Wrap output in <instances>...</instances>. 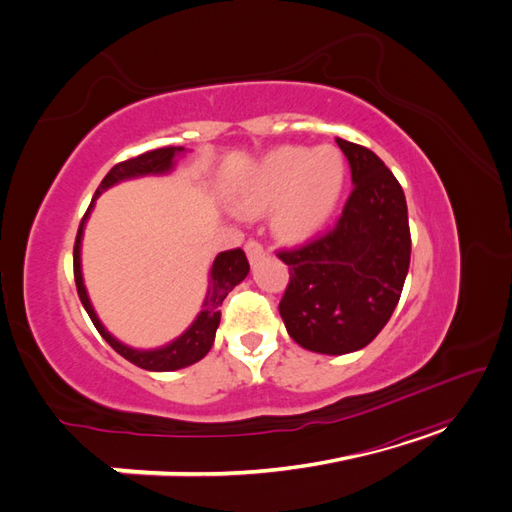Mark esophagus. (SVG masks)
<instances>
[{"label": "esophagus", "mask_w": 512, "mask_h": 512, "mask_svg": "<svg viewBox=\"0 0 512 512\" xmlns=\"http://www.w3.org/2000/svg\"><path fill=\"white\" fill-rule=\"evenodd\" d=\"M245 254H247V258H250V260L254 262L256 258H260L262 254H265V247H262V243H260V241L250 239V241L245 243Z\"/></svg>", "instance_id": "obj_1"}]
</instances>
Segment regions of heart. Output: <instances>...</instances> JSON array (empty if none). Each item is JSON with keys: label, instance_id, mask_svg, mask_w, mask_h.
I'll return each mask as SVG.
<instances>
[{"label": "heart", "instance_id": "b5f03b06", "mask_svg": "<svg viewBox=\"0 0 512 512\" xmlns=\"http://www.w3.org/2000/svg\"><path fill=\"white\" fill-rule=\"evenodd\" d=\"M346 181V164L331 145L307 149L284 145L269 151L230 194L243 218L273 211V228L284 239H305L329 222Z\"/></svg>", "mask_w": 512, "mask_h": 512}]
</instances>
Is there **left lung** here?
I'll return each instance as SVG.
<instances>
[{"label":"left lung","mask_w":512,"mask_h":512,"mask_svg":"<svg viewBox=\"0 0 512 512\" xmlns=\"http://www.w3.org/2000/svg\"><path fill=\"white\" fill-rule=\"evenodd\" d=\"M354 188L337 224L314 241L277 252L290 271L280 301L301 348L348 354L365 348L395 312L410 267L404 190L367 147L337 138Z\"/></svg>","instance_id":"8db88e82"}]
</instances>
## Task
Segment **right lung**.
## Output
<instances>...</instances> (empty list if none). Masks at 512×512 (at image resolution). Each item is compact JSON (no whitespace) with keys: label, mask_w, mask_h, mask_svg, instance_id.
Listing matches in <instances>:
<instances>
[{"label":"right lung","mask_w":512,"mask_h":512,"mask_svg":"<svg viewBox=\"0 0 512 512\" xmlns=\"http://www.w3.org/2000/svg\"><path fill=\"white\" fill-rule=\"evenodd\" d=\"M183 147H162V149H153L147 153H141V156L130 158L126 162L115 164L108 175L102 179V183L98 185V190L91 198V205L87 209V213L83 215L79 232H76V241H74V282H76V290H79V299L85 307V312L89 314L94 327L98 329V333L106 339L108 344L115 352H119L123 359H128L130 363H134L136 367H143L149 371H175L181 367H188L196 361L203 359V356L211 350L213 339H215V331L220 327V305L224 303L226 294L235 288L237 284H241L247 273H250V262L245 258V252L241 247L237 250H228V252H220L215 256L211 271H209V290H207V299L203 303V309H200L196 320L190 324L185 333H181L173 342L156 348V350H136L130 348L126 344H121L119 339H115L111 333L104 329V324L100 322L94 305H91L87 290L83 284V271H81V239H83V230H85V222L89 218L91 209L96 205V198L108 190L113 188L115 183L126 181V179H136V177H145V175H166L173 170L175 166V158L179 153H183Z\"/></svg>","instance_id":"add662e5"}]
</instances>
